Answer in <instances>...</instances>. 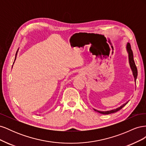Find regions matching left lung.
Masks as SVG:
<instances>
[{"instance_id": "obj_1", "label": "left lung", "mask_w": 146, "mask_h": 146, "mask_svg": "<svg viewBox=\"0 0 146 146\" xmlns=\"http://www.w3.org/2000/svg\"><path fill=\"white\" fill-rule=\"evenodd\" d=\"M126 50L127 52L128 53V55H129V64L130 66V68L131 69L132 73H133V76L134 77V79H135V82H136V78H137V76H138V70H137V68L135 65V61L133 59V52H132L131 49V47H130V43L127 42L126 44ZM129 102L127 101V102H125V104H123V105H122L120 107L116 108V109H113L111 110H109V111H99V110H97L94 108V110H95L96 111H98V113H100V114H109L111 113H116L119 110H120L121 109H122L124 106Z\"/></svg>"}]
</instances>
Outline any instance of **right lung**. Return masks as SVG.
<instances>
[{
	"label": "right lung",
	"mask_w": 146,
	"mask_h": 146,
	"mask_svg": "<svg viewBox=\"0 0 146 146\" xmlns=\"http://www.w3.org/2000/svg\"><path fill=\"white\" fill-rule=\"evenodd\" d=\"M17 52H18V50H17V52H16V55H15V61H14V62H13V64H14V63H15V60H16V56H17ZM13 66H12V68H13Z\"/></svg>",
	"instance_id": "add662e5"
}]
</instances>
